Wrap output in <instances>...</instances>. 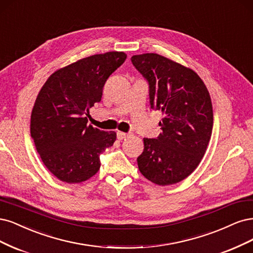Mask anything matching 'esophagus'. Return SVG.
I'll return each instance as SVG.
<instances>
[{"mask_svg": "<svg viewBox=\"0 0 253 253\" xmlns=\"http://www.w3.org/2000/svg\"><path fill=\"white\" fill-rule=\"evenodd\" d=\"M129 136V133H125V132H121V131H118L117 132V137L119 138L120 141H122V140H125L126 137H128Z\"/></svg>", "mask_w": 253, "mask_h": 253, "instance_id": "34e87169", "label": "esophagus"}]
</instances>
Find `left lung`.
<instances>
[{
    "label": "left lung",
    "instance_id": "obj_1",
    "mask_svg": "<svg viewBox=\"0 0 253 253\" xmlns=\"http://www.w3.org/2000/svg\"><path fill=\"white\" fill-rule=\"evenodd\" d=\"M131 63L147 81L150 107L164 115L160 135L144 137L138 169L154 184L181 182L200 164L212 132L209 92L193 70L160 54L133 55Z\"/></svg>",
    "mask_w": 253,
    "mask_h": 253
}]
</instances>
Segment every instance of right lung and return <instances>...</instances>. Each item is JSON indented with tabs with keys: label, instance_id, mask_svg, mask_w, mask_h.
Wrapping results in <instances>:
<instances>
[{
	"label": "right lung",
	"instance_id": "obj_1",
	"mask_svg": "<svg viewBox=\"0 0 253 253\" xmlns=\"http://www.w3.org/2000/svg\"><path fill=\"white\" fill-rule=\"evenodd\" d=\"M126 58L118 51L88 56L52 73L39 92L30 133L45 166L59 180L72 184L90 178L101 167V154L115 143L116 132L88 125L86 116Z\"/></svg>",
	"mask_w": 253,
	"mask_h": 253
}]
</instances>
